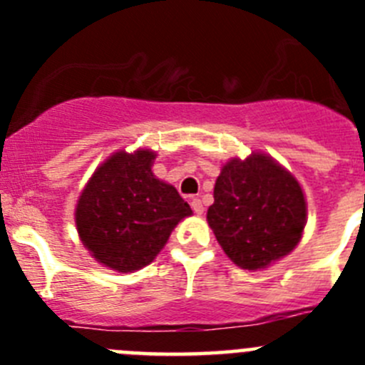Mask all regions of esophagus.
Returning a JSON list of instances; mask_svg holds the SVG:
<instances>
[{"label":"esophagus","instance_id":"1","mask_svg":"<svg viewBox=\"0 0 365 365\" xmlns=\"http://www.w3.org/2000/svg\"><path fill=\"white\" fill-rule=\"evenodd\" d=\"M192 208H193V212H195V214H199V215L205 212V206H202V201L199 197L192 199Z\"/></svg>","mask_w":365,"mask_h":365}]
</instances>
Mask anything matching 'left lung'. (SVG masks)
<instances>
[{"mask_svg":"<svg viewBox=\"0 0 365 365\" xmlns=\"http://www.w3.org/2000/svg\"><path fill=\"white\" fill-rule=\"evenodd\" d=\"M305 214L298 180L267 155L252 153L222 166L206 219L235 265L257 270L298 245Z\"/></svg>","mask_w":365,"mask_h":365,"instance_id":"8db88e82","label":"left lung"}]
</instances>
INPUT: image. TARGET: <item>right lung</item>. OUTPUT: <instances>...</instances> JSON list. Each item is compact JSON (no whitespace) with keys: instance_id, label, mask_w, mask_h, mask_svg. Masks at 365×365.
Instances as JSON below:
<instances>
[{"instance_id":"obj_1","label":"right lung","mask_w":365,"mask_h":365,"mask_svg":"<svg viewBox=\"0 0 365 365\" xmlns=\"http://www.w3.org/2000/svg\"><path fill=\"white\" fill-rule=\"evenodd\" d=\"M155 153L118 151L93 173L76 206V228L89 252L118 272L150 265L173 227L192 214L172 185L155 179Z\"/></svg>"}]
</instances>
